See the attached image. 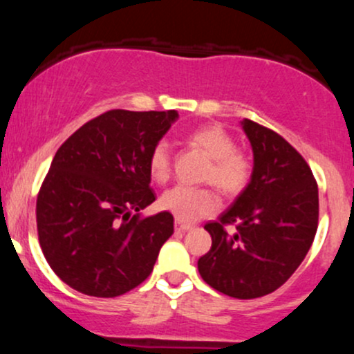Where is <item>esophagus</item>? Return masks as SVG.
Segmentation results:
<instances>
[{
	"instance_id": "1",
	"label": "esophagus",
	"mask_w": 354,
	"mask_h": 354,
	"mask_svg": "<svg viewBox=\"0 0 354 354\" xmlns=\"http://www.w3.org/2000/svg\"><path fill=\"white\" fill-rule=\"evenodd\" d=\"M193 226L191 225H186V223L180 221V219H174V230L176 231H189Z\"/></svg>"
}]
</instances>
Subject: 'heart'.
I'll return each instance as SVG.
<instances>
[{"instance_id": "b5f03b06", "label": "heart", "mask_w": 354, "mask_h": 354, "mask_svg": "<svg viewBox=\"0 0 354 354\" xmlns=\"http://www.w3.org/2000/svg\"><path fill=\"white\" fill-rule=\"evenodd\" d=\"M188 141L211 158L206 180L213 181L226 194H238L246 188L251 176V161L241 149L234 148L233 136L219 124H206L189 133ZM149 173L153 180L166 181L169 176V148L160 141L149 154ZM160 206L176 219L186 223L216 213L219 196L211 188L176 185L165 191Z\"/></svg>"}]
</instances>
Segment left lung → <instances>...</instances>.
Segmentation results:
<instances>
[{
	"label": "left lung",
	"instance_id": "8db88e82",
	"mask_svg": "<svg viewBox=\"0 0 354 354\" xmlns=\"http://www.w3.org/2000/svg\"><path fill=\"white\" fill-rule=\"evenodd\" d=\"M241 128L253 149L251 180L218 221L205 225L211 250L198 259V271L219 293L251 299L273 293L301 265L319 203L315 176L293 146L251 120ZM226 224L237 233L226 234Z\"/></svg>",
	"mask_w": 354,
	"mask_h": 354
}]
</instances>
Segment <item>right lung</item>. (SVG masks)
Returning <instances> with one entry per match:
<instances>
[{
    "label": "right lung",
    "instance_id": "1",
    "mask_svg": "<svg viewBox=\"0 0 354 354\" xmlns=\"http://www.w3.org/2000/svg\"><path fill=\"white\" fill-rule=\"evenodd\" d=\"M178 111L111 109L59 146L36 201L43 254L73 290L96 298L128 293L151 274L173 234L168 211L141 216L154 201L149 154Z\"/></svg>",
    "mask_w": 354,
    "mask_h": 354
}]
</instances>
